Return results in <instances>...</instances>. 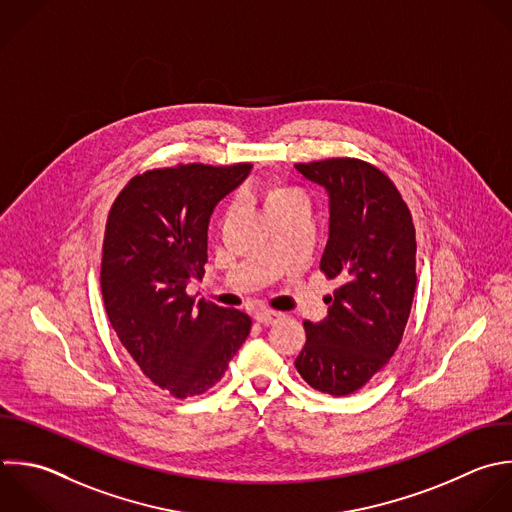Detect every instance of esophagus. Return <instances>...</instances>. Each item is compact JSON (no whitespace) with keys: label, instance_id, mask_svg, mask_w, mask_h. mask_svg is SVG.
<instances>
[{"label":"esophagus","instance_id":"esophagus-1","mask_svg":"<svg viewBox=\"0 0 512 512\" xmlns=\"http://www.w3.org/2000/svg\"><path fill=\"white\" fill-rule=\"evenodd\" d=\"M254 318H256V322H260V324H264V326H270V324H274V322L280 318V312H274V310H258V312L254 314Z\"/></svg>","mask_w":512,"mask_h":512}]
</instances>
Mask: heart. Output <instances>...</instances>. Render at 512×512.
Returning a JSON list of instances; mask_svg holds the SVG:
<instances>
[{"mask_svg": "<svg viewBox=\"0 0 512 512\" xmlns=\"http://www.w3.org/2000/svg\"><path fill=\"white\" fill-rule=\"evenodd\" d=\"M294 198H302L294 188H288L284 184H278V182H272L266 186L264 190V206H266V212L280 206V204H286Z\"/></svg>", "mask_w": 512, "mask_h": 512, "instance_id": "heart-1", "label": "heart"}]
</instances>
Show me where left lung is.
Here are the masks:
<instances>
[{
  "mask_svg": "<svg viewBox=\"0 0 512 512\" xmlns=\"http://www.w3.org/2000/svg\"><path fill=\"white\" fill-rule=\"evenodd\" d=\"M328 194V242L320 270L342 282L320 322H304L294 360L316 390L346 396L390 360L402 340L416 290V236L390 178L356 158L296 164Z\"/></svg>",
  "mask_w": 512,
  "mask_h": 512,
  "instance_id": "8db88e82",
  "label": "left lung"
}]
</instances>
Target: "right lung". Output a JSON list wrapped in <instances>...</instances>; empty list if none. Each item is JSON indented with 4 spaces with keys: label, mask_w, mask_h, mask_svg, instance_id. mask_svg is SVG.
<instances>
[{
    "label": "right lung",
    "mask_w": 512,
    "mask_h": 512,
    "mask_svg": "<svg viewBox=\"0 0 512 512\" xmlns=\"http://www.w3.org/2000/svg\"><path fill=\"white\" fill-rule=\"evenodd\" d=\"M250 170H150L128 182L108 216L100 274L108 318L140 370L176 398L212 388L250 334L248 314L186 294L204 278L214 208Z\"/></svg>",
    "instance_id": "obj_1"
}]
</instances>
